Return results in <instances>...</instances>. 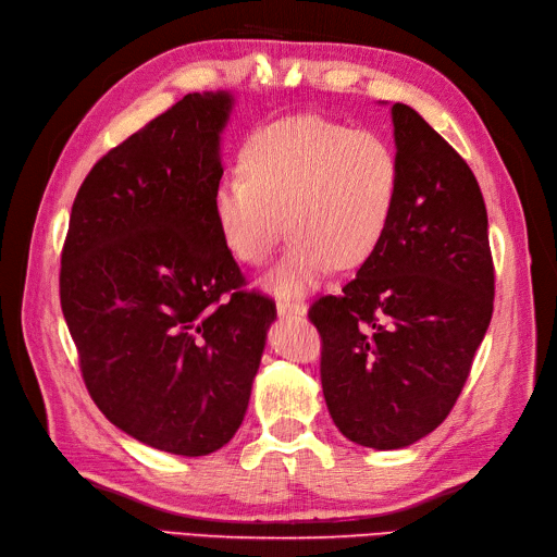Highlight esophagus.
<instances>
[{"label": "esophagus", "instance_id": "obj_1", "mask_svg": "<svg viewBox=\"0 0 557 557\" xmlns=\"http://www.w3.org/2000/svg\"><path fill=\"white\" fill-rule=\"evenodd\" d=\"M276 311L278 315H305L307 305L301 299H278Z\"/></svg>", "mask_w": 557, "mask_h": 557}]
</instances>
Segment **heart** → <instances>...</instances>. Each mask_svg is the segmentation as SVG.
<instances>
[{
	"mask_svg": "<svg viewBox=\"0 0 557 557\" xmlns=\"http://www.w3.org/2000/svg\"><path fill=\"white\" fill-rule=\"evenodd\" d=\"M242 170L213 185V221L244 264L267 262L288 223L295 239L264 278L281 295L309 290L332 267L367 262L393 221L401 185L399 158L381 134L313 113L252 132Z\"/></svg>",
	"mask_w": 557,
	"mask_h": 557,
	"instance_id": "b5f03b06",
	"label": "heart"
}]
</instances>
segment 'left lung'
<instances>
[{
  "mask_svg": "<svg viewBox=\"0 0 557 557\" xmlns=\"http://www.w3.org/2000/svg\"><path fill=\"white\" fill-rule=\"evenodd\" d=\"M401 185L379 248L313 301L320 381L334 425L376 450L440 428L493 318L495 267L476 176L440 132L393 104Z\"/></svg>",
  "mask_w": 557,
  "mask_h": 557,
  "instance_id": "1",
  "label": "left lung"
}]
</instances>
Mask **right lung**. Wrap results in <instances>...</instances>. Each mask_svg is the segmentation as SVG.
<instances>
[{
    "instance_id": "right-lung-1",
    "label": "right lung",
    "mask_w": 557,
    "mask_h": 557,
    "mask_svg": "<svg viewBox=\"0 0 557 557\" xmlns=\"http://www.w3.org/2000/svg\"><path fill=\"white\" fill-rule=\"evenodd\" d=\"M230 92H193L111 148L83 181L62 248L60 305L92 401L174 455L239 430L274 299L246 278L211 213Z\"/></svg>"
}]
</instances>
